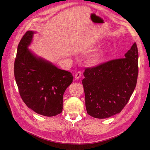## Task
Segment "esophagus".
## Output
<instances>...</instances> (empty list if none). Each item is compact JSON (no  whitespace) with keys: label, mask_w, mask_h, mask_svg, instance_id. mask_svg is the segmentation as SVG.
I'll return each instance as SVG.
<instances>
[{"label":"esophagus","mask_w":150,"mask_h":150,"mask_svg":"<svg viewBox=\"0 0 150 150\" xmlns=\"http://www.w3.org/2000/svg\"><path fill=\"white\" fill-rule=\"evenodd\" d=\"M81 74H82V72L81 70H78V72L75 74V78L76 79H79V78L81 77Z\"/></svg>","instance_id":"34e87169"}]
</instances>
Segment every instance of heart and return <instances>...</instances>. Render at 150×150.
Listing matches in <instances>:
<instances>
[{
    "label": "heart",
    "mask_w": 150,
    "mask_h": 150,
    "mask_svg": "<svg viewBox=\"0 0 150 150\" xmlns=\"http://www.w3.org/2000/svg\"><path fill=\"white\" fill-rule=\"evenodd\" d=\"M106 56V52L103 50H100L94 53L91 58V61L94 63V64H97L99 63L101 61H103Z\"/></svg>",
    "instance_id": "heart-1"
}]
</instances>
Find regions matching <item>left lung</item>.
I'll list each match as a JSON object with an SVG mask.
<instances>
[{"label": "left lung", "instance_id": "left-lung-1", "mask_svg": "<svg viewBox=\"0 0 150 150\" xmlns=\"http://www.w3.org/2000/svg\"><path fill=\"white\" fill-rule=\"evenodd\" d=\"M125 57L86 68L82 83L86 111L89 115L106 119L120 112L128 103L138 76L136 42Z\"/></svg>", "mask_w": 150, "mask_h": 150}]
</instances>
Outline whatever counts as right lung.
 I'll return each mask as SVG.
<instances>
[{
	"label": "right lung",
	"mask_w": 150,
	"mask_h": 150,
	"mask_svg": "<svg viewBox=\"0 0 150 150\" xmlns=\"http://www.w3.org/2000/svg\"><path fill=\"white\" fill-rule=\"evenodd\" d=\"M35 33L27 31L18 44L14 77L25 105L37 114L53 117L61 113L63 95L74 77L28 49Z\"/></svg>",
	"instance_id": "add662e5"
}]
</instances>
